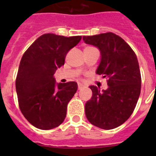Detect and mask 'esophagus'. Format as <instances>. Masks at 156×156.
Listing matches in <instances>:
<instances>
[{
	"label": "esophagus",
	"instance_id": "1",
	"mask_svg": "<svg viewBox=\"0 0 156 156\" xmlns=\"http://www.w3.org/2000/svg\"><path fill=\"white\" fill-rule=\"evenodd\" d=\"M84 87H85V86L83 85V84H82V83H78V90H81V89H83Z\"/></svg>",
	"mask_w": 156,
	"mask_h": 156
}]
</instances>
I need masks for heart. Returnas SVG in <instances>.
Listing matches in <instances>:
<instances>
[{"instance_id": "heart-1", "label": "heart", "mask_w": 156, "mask_h": 156, "mask_svg": "<svg viewBox=\"0 0 156 156\" xmlns=\"http://www.w3.org/2000/svg\"><path fill=\"white\" fill-rule=\"evenodd\" d=\"M90 48V47H87V48ZM86 48H85V49H86Z\"/></svg>"}]
</instances>
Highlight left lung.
Returning <instances> with one entry per match:
<instances>
[{"instance_id":"left-lung-1","label":"left lung","mask_w":156,"mask_h":156,"mask_svg":"<svg viewBox=\"0 0 156 156\" xmlns=\"http://www.w3.org/2000/svg\"><path fill=\"white\" fill-rule=\"evenodd\" d=\"M86 44L100 50L101 61L96 73L107 78L108 88L90 86L92 97L86 103V116L104 129L116 128L133 113L141 92V73L135 52L119 35L107 32L83 36Z\"/></svg>"}]
</instances>
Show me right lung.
Here are the masks:
<instances>
[{"instance_id": "right-lung-1", "label": "right lung", "mask_w": 156, "mask_h": 156, "mask_svg": "<svg viewBox=\"0 0 156 156\" xmlns=\"http://www.w3.org/2000/svg\"><path fill=\"white\" fill-rule=\"evenodd\" d=\"M81 39L82 36L44 34L21 59L15 82L18 105L25 118L36 128H56L66 118L67 105L78 90V84L69 82L56 85L53 74Z\"/></svg>"}]
</instances>
